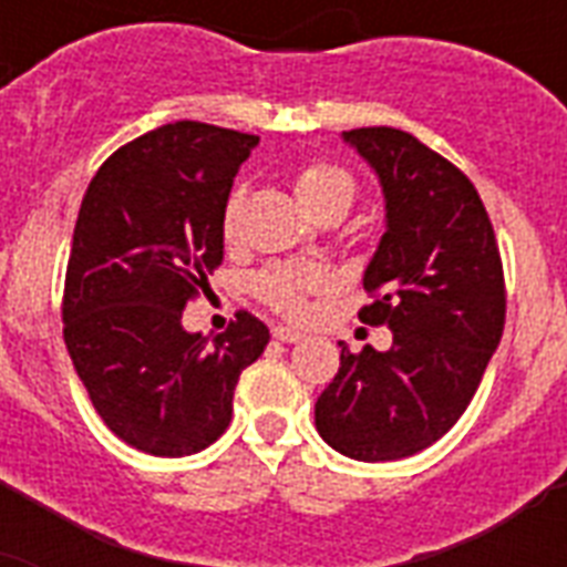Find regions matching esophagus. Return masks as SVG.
<instances>
[{
  "label": "esophagus",
  "mask_w": 567,
  "mask_h": 567,
  "mask_svg": "<svg viewBox=\"0 0 567 567\" xmlns=\"http://www.w3.org/2000/svg\"><path fill=\"white\" fill-rule=\"evenodd\" d=\"M274 338L276 341H282V344H297V341H302V332L300 329H291V327H274Z\"/></svg>",
  "instance_id": "esophagus-1"
}]
</instances>
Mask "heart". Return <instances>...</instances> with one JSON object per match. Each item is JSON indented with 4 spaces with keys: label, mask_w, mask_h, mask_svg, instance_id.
I'll list each match as a JSON object with an SVG mask.
<instances>
[{
    "label": "heart",
    "mask_w": 567,
    "mask_h": 567,
    "mask_svg": "<svg viewBox=\"0 0 567 567\" xmlns=\"http://www.w3.org/2000/svg\"><path fill=\"white\" fill-rule=\"evenodd\" d=\"M293 190L306 205V212L315 217L323 214H347V208L355 203V179L344 167L332 162H306L293 173ZM240 205H244V190H235L229 203L223 208V235L231 238L238 226ZM327 276L318 267L309 265H274L258 276L256 291L258 297L274 311L285 318H302L306 315V300L311 293L323 291Z\"/></svg>",
    "instance_id": "1"
}]
</instances>
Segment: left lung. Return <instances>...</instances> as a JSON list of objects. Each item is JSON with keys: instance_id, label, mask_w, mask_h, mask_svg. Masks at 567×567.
Returning <instances> with one entry per match:
<instances>
[{"instance_id": "left-lung-1", "label": "left lung", "mask_w": 567, "mask_h": 567, "mask_svg": "<svg viewBox=\"0 0 567 567\" xmlns=\"http://www.w3.org/2000/svg\"><path fill=\"white\" fill-rule=\"evenodd\" d=\"M377 173L385 231L364 291L362 323L391 329V347L350 353L315 403L329 447L359 462H394L444 435L471 403L506 320L501 249L465 173L409 132H344Z\"/></svg>"}]
</instances>
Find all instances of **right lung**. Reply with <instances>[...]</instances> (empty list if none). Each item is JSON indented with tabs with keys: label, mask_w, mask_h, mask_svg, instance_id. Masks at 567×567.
<instances>
[{
	"label": "right lung",
	"mask_w": 567,
	"mask_h": 567,
	"mask_svg": "<svg viewBox=\"0 0 567 567\" xmlns=\"http://www.w3.org/2000/svg\"><path fill=\"white\" fill-rule=\"evenodd\" d=\"M256 135L167 123L102 164L79 208L64 282V341L117 439L150 456H190L231 421L240 371L270 332L238 311L217 338L182 311L223 261V208Z\"/></svg>",
	"instance_id": "obj_1"
}]
</instances>
